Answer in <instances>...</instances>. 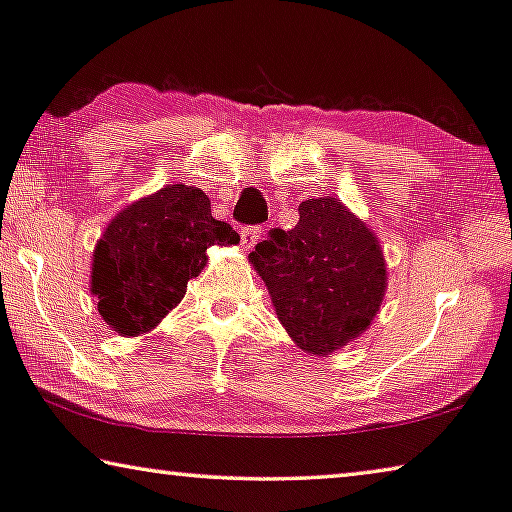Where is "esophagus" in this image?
Segmentation results:
<instances>
[{"mask_svg":"<svg viewBox=\"0 0 512 512\" xmlns=\"http://www.w3.org/2000/svg\"><path fill=\"white\" fill-rule=\"evenodd\" d=\"M259 236H262V227H243V232H241V246H243V250L253 248Z\"/></svg>","mask_w":512,"mask_h":512,"instance_id":"esophagus-1","label":"esophagus"}]
</instances>
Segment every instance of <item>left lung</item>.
<instances>
[{"label":"left lung","instance_id":"1","mask_svg":"<svg viewBox=\"0 0 512 512\" xmlns=\"http://www.w3.org/2000/svg\"><path fill=\"white\" fill-rule=\"evenodd\" d=\"M248 259L289 338L312 356L368 331L386 294L377 234L338 197L301 202L294 230H271Z\"/></svg>","mask_w":512,"mask_h":512}]
</instances>
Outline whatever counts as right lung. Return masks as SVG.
I'll return each mask as SVG.
<instances>
[{"mask_svg":"<svg viewBox=\"0 0 512 512\" xmlns=\"http://www.w3.org/2000/svg\"><path fill=\"white\" fill-rule=\"evenodd\" d=\"M239 241L195 186L170 183L128 204L96 241L91 262L89 289L103 322L124 338L154 331L207 266V248Z\"/></svg>","mask_w":512,"mask_h":512,"instance_id":"right-lung-1","label":"right lung"}]
</instances>
